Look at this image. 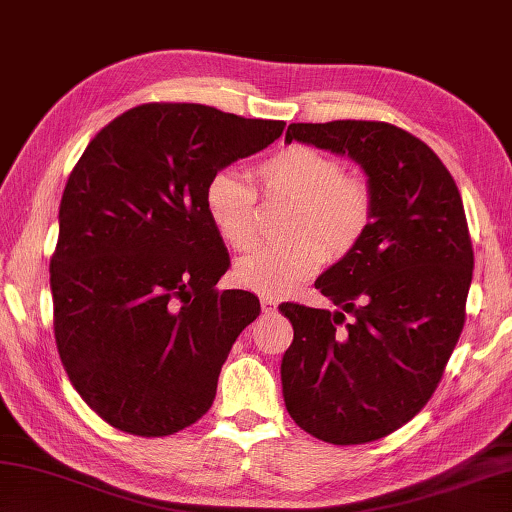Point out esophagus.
Segmentation results:
<instances>
[{
    "label": "esophagus",
    "mask_w": 512,
    "mask_h": 512,
    "mask_svg": "<svg viewBox=\"0 0 512 512\" xmlns=\"http://www.w3.org/2000/svg\"><path fill=\"white\" fill-rule=\"evenodd\" d=\"M262 311L264 313L277 311V300H273V297H262Z\"/></svg>",
    "instance_id": "34e87169"
}]
</instances>
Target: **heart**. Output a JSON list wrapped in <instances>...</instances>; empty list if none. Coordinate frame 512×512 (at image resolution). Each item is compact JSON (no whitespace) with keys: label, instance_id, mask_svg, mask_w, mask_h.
I'll return each mask as SVG.
<instances>
[{"label":"heart","instance_id":"b5f03b06","mask_svg":"<svg viewBox=\"0 0 512 512\" xmlns=\"http://www.w3.org/2000/svg\"><path fill=\"white\" fill-rule=\"evenodd\" d=\"M255 183L268 201L291 203L284 246H266L241 257L232 271L237 286L266 297L286 295L311 277L327 257H345L371 224V192L349 176L331 154L309 145H288L255 167ZM203 210L230 248L257 241V192L232 172L210 176Z\"/></svg>","mask_w":512,"mask_h":512}]
</instances>
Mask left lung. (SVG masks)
<instances>
[{"label": "left lung", "instance_id": "obj_1", "mask_svg": "<svg viewBox=\"0 0 512 512\" xmlns=\"http://www.w3.org/2000/svg\"><path fill=\"white\" fill-rule=\"evenodd\" d=\"M291 141L360 165L371 224L315 280L338 311L280 306L293 324L280 369L284 405L322 441L369 443L423 410L461 336L475 268L466 212L439 156L405 129L291 123ZM345 312L354 320L342 328Z\"/></svg>", "mask_w": 512, "mask_h": 512}]
</instances>
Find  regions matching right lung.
I'll use <instances>...</instances> for the list:
<instances>
[{
	"label": "right lung",
	"instance_id": "add662e5",
	"mask_svg": "<svg viewBox=\"0 0 512 512\" xmlns=\"http://www.w3.org/2000/svg\"><path fill=\"white\" fill-rule=\"evenodd\" d=\"M284 125L154 102L111 120L73 167L51 259L55 342L109 425L167 436L210 410L221 365L262 309L248 291H215L230 257L203 190Z\"/></svg>",
	"mask_w": 512,
	"mask_h": 512
}]
</instances>
